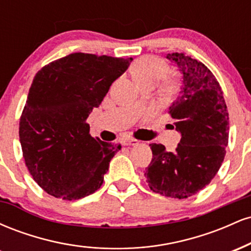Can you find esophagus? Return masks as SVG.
<instances>
[{"label": "esophagus", "instance_id": "obj_1", "mask_svg": "<svg viewBox=\"0 0 251 251\" xmlns=\"http://www.w3.org/2000/svg\"><path fill=\"white\" fill-rule=\"evenodd\" d=\"M122 144L125 146H134V145H138L139 142H138L137 139H132V138H127V139H123L122 140Z\"/></svg>", "mask_w": 251, "mask_h": 251}]
</instances>
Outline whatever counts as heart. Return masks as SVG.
Instances as JSON below:
<instances>
[{
	"label": "heart",
	"instance_id": "b5f03b06",
	"mask_svg": "<svg viewBox=\"0 0 251 251\" xmlns=\"http://www.w3.org/2000/svg\"><path fill=\"white\" fill-rule=\"evenodd\" d=\"M170 67L163 59L157 56H144L132 67V74L140 86H154L169 74ZM170 93L177 89V82L170 81L166 85Z\"/></svg>",
	"mask_w": 251,
	"mask_h": 251
}]
</instances>
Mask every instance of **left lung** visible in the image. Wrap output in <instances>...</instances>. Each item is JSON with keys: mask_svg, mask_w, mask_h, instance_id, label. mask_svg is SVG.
I'll list each match as a JSON object with an SVG mask.
<instances>
[{"mask_svg": "<svg viewBox=\"0 0 251 251\" xmlns=\"http://www.w3.org/2000/svg\"><path fill=\"white\" fill-rule=\"evenodd\" d=\"M168 59L183 73V94L169 108L181 139L174 152L150 144L153 158L145 177L153 192L184 200L205 188L220 170L229 142V112L220 82L204 63L183 53Z\"/></svg>", "mask_w": 251, "mask_h": 251, "instance_id": "left-lung-1", "label": "left lung"}]
</instances>
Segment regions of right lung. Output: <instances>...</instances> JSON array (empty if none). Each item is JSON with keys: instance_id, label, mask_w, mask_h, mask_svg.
Returning <instances> with one entry per match:
<instances>
[{"instance_id": "add662e5", "label": "right lung", "mask_w": 251, "mask_h": 251, "mask_svg": "<svg viewBox=\"0 0 251 251\" xmlns=\"http://www.w3.org/2000/svg\"><path fill=\"white\" fill-rule=\"evenodd\" d=\"M132 60L73 53L34 76L20 118V143L28 171L48 195L75 201L102 185L122 146L92 137L86 120Z\"/></svg>"}]
</instances>
